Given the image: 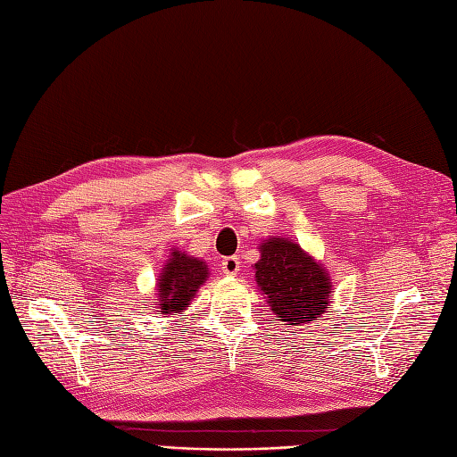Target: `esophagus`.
Wrapping results in <instances>:
<instances>
[{"instance_id":"1","label":"esophagus","mask_w":457,"mask_h":457,"mask_svg":"<svg viewBox=\"0 0 457 457\" xmlns=\"http://www.w3.org/2000/svg\"><path fill=\"white\" fill-rule=\"evenodd\" d=\"M220 266H222V271H225L227 276H237L238 270H240V260L237 256H228V258L222 260Z\"/></svg>"}]
</instances>
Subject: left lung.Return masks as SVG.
I'll use <instances>...</instances> for the list:
<instances>
[{"label":"left lung","instance_id":"left-lung-1","mask_svg":"<svg viewBox=\"0 0 457 457\" xmlns=\"http://www.w3.org/2000/svg\"><path fill=\"white\" fill-rule=\"evenodd\" d=\"M258 248L256 283L278 320L291 327L317 322L332 303L328 270L295 240L271 237L262 240Z\"/></svg>","mask_w":457,"mask_h":457}]
</instances>
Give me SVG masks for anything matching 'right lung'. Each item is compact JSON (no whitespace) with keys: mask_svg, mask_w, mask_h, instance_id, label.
Here are the masks:
<instances>
[{"mask_svg":"<svg viewBox=\"0 0 457 457\" xmlns=\"http://www.w3.org/2000/svg\"><path fill=\"white\" fill-rule=\"evenodd\" d=\"M209 266L203 260L189 256L187 252L171 250L164 268L158 273L156 297L160 314H184L195 299V293L205 286Z\"/></svg>","mask_w":457,"mask_h":457,"instance_id":"obj_1","label":"right lung"}]
</instances>
